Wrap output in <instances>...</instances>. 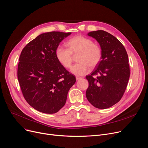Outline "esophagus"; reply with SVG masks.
<instances>
[{
    "instance_id": "obj_1",
    "label": "esophagus",
    "mask_w": 148,
    "mask_h": 148,
    "mask_svg": "<svg viewBox=\"0 0 148 148\" xmlns=\"http://www.w3.org/2000/svg\"><path fill=\"white\" fill-rule=\"evenodd\" d=\"M81 79H82L81 77H76V80H80Z\"/></svg>"
}]
</instances>
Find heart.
<instances>
[{
	"instance_id": "b5f03b06",
	"label": "heart",
	"mask_w": 148,
	"mask_h": 148,
	"mask_svg": "<svg viewBox=\"0 0 148 148\" xmlns=\"http://www.w3.org/2000/svg\"><path fill=\"white\" fill-rule=\"evenodd\" d=\"M66 45L68 48L61 46L56 48V58L62 65L69 68L73 61V55L78 54L77 60L79 63L71 69V71L75 75L86 74L89 71L90 67H95L101 61V48L91 38L82 35L76 36L68 40Z\"/></svg>"
}]
</instances>
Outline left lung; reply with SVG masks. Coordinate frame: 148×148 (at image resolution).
<instances>
[{
    "instance_id": "obj_1",
    "label": "left lung",
    "mask_w": 148,
    "mask_h": 148,
    "mask_svg": "<svg viewBox=\"0 0 148 148\" xmlns=\"http://www.w3.org/2000/svg\"><path fill=\"white\" fill-rule=\"evenodd\" d=\"M88 35L99 43L102 57L91 74L86 77L89 82L86 96L94 107L106 109L116 104L125 93L130 76L129 59L122 43L108 32L98 30Z\"/></svg>"
}]
</instances>
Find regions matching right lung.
Returning a JSON list of instances; mask_svg holds the SVG:
<instances>
[{
	"instance_id": "add662e5",
	"label": "right lung",
	"mask_w": 148,
	"mask_h": 148,
	"mask_svg": "<svg viewBox=\"0 0 148 148\" xmlns=\"http://www.w3.org/2000/svg\"><path fill=\"white\" fill-rule=\"evenodd\" d=\"M71 33L51 31L38 36L22 49L17 78L23 97L38 111L58 112L65 105L75 77L57 60L55 51Z\"/></svg>"
}]
</instances>
